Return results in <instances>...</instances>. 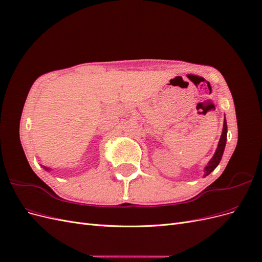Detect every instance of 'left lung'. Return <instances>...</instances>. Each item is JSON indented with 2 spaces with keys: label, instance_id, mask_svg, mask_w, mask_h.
I'll return each mask as SVG.
<instances>
[{
  "label": "left lung",
  "instance_id": "left-lung-1",
  "mask_svg": "<svg viewBox=\"0 0 262 262\" xmlns=\"http://www.w3.org/2000/svg\"><path fill=\"white\" fill-rule=\"evenodd\" d=\"M227 136V124H226V120L224 119V124H223V132H222V136L219 142V145L216 148V152L214 154L212 160L209 162V165L205 167V175L204 176H208L209 173H211L214 169L217 167V165L221 162V158L223 156V152H224V148H225V144H226V137Z\"/></svg>",
  "mask_w": 262,
  "mask_h": 262
}]
</instances>
